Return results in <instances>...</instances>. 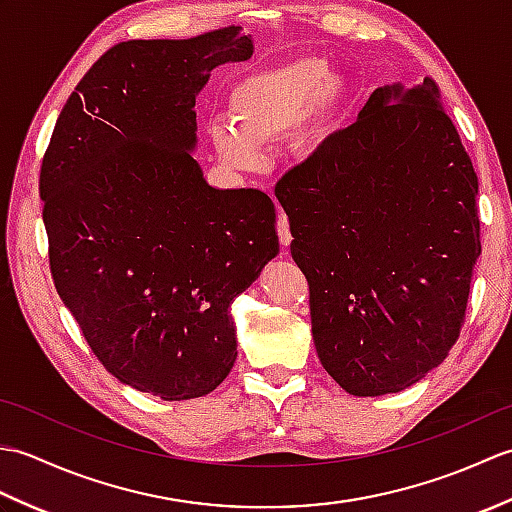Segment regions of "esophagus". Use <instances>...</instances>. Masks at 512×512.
<instances>
[{
    "mask_svg": "<svg viewBox=\"0 0 512 512\" xmlns=\"http://www.w3.org/2000/svg\"><path fill=\"white\" fill-rule=\"evenodd\" d=\"M277 231H279V242H281V246H290V242H292V233H290V222H288V217H286V213H284V211L279 213Z\"/></svg>",
    "mask_w": 512,
    "mask_h": 512,
    "instance_id": "34e87169",
    "label": "esophagus"
}]
</instances>
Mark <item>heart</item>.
I'll list each match as a JSON object with an SVG mask.
<instances>
[{"label": "heart", "instance_id": "b5f03b06", "mask_svg": "<svg viewBox=\"0 0 512 512\" xmlns=\"http://www.w3.org/2000/svg\"><path fill=\"white\" fill-rule=\"evenodd\" d=\"M347 99L350 83L330 72L323 59L288 61L239 81L228 105L233 127L217 123L211 129L213 145L228 167L255 169L259 149L301 125L308 134L323 127L343 110Z\"/></svg>", "mask_w": 512, "mask_h": 512}]
</instances>
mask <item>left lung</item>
Segmentation results:
<instances>
[{"instance_id": "1", "label": "left lung", "mask_w": 512, "mask_h": 512, "mask_svg": "<svg viewBox=\"0 0 512 512\" xmlns=\"http://www.w3.org/2000/svg\"><path fill=\"white\" fill-rule=\"evenodd\" d=\"M319 361L352 396L416 385L458 341L482 253L477 176L431 76L383 85L275 187Z\"/></svg>"}]
</instances>
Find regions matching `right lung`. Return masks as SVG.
I'll use <instances>...</instances> for the list:
<instances>
[{"label": "right lung", "mask_w": 512, "mask_h": 512, "mask_svg": "<svg viewBox=\"0 0 512 512\" xmlns=\"http://www.w3.org/2000/svg\"><path fill=\"white\" fill-rule=\"evenodd\" d=\"M253 52L239 26L118 43L70 94L43 156L59 297L107 372L160 400L228 376L231 303L279 255L270 195L217 189L193 158L195 96Z\"/></svg>", "instance_id": "add662e5"}]
</instances>
